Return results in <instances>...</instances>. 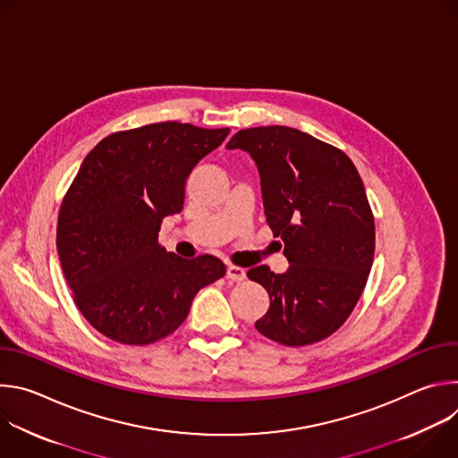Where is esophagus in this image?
Masks as SVG:
<instances>
[{
	"label": "esophagus",
	"instance_id": "obj_1",
	"mask_svg": "<svg viewBox=\"0 0 458 458\" xmlns=\"http://www.w3.org/2000/svg\"><path fill=\"white\" fill-rule=\"evenodd\" d=\"M226 279L232 281V283H241V281L246 279V272H244V268H241V267L230 265V267L226 268Z\"/></svg>",
	"mask_w": 458,
	"mask_h": 458
}]
</instances>
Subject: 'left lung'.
<instances>
[{
  "instance_id": "left-lung-1",
  "label": "left lung",
  "mask_w": 458,
  "mask_h": 458,
  "mask_svg": "<svg viewBox=\"0 0 458 458\" xmlns=\"http://www.w3.org/2000/svg\"><path fill=\"white\" fill-rule=\"evenodd\" d=\"M226 148L255 161L267 223L290 263L286 274L267 265L246 274L270 295L257 332L284 346L330 337L359 302L375 251L373 212L355 165L337 147L279 124L239 130Z\"/></svg>"
}]
</instances>
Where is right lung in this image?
<instances>
[{
  "mask_svg": "<svg viewBox=\"0 0 458 458\" xmlns=\"http://www.w3.org/2000/svg\"><path fill=\"white\" fill-rule=\"evenodd\" d=\"M228 132L163 121L114 132L85 157L63 198L55 246L76 306L105 337L128 346L168 337L195 293L226 274L214 255L168 253L157 233L182 210L191 168Z\"/></svg>",
  "mask_w": 458,
  "mask_h": 458,
  "instance_id": "obj_1",
  "label": "right lung"
}]
</instances>
